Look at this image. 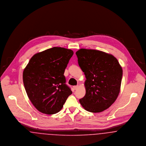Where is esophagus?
Wrapping results in <instances>:
<instances>
[{
  "label": "esophagus",
  "instance_id": "34e87169",
  "mask_svg": "<svg viewBox=\"0 0 146 146\" xmlns=\"http://www.w3.org/2000/svg\"><path fill=\"white\" fill-rule=\"evenodd\" d=\"M78 87V86L77 85V86H74L73 87V88H74V89L75 90H77V89Z\"/></svg>",
  "mask_w": 146,
  "mask_h": 146
}]
</instances>
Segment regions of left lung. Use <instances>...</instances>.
<instances>
[{
	"mask_svg": "<svg viewBox=\"0 0 146 146\" xmlns=\"http://www.w3.org/2000/svg\"><path fill=\"white\" fill-rule=\"evenodd\" d=\"M84 72L86 94L79 100L84 109L100 113L110 107L120 91L123 69L117 59L102 51L80 49L76 52Z\"/></svg>",
	"mask_w": 146,
	"mask_h": 146,
	"instance_id": "obj_1",
	"label": "left lung"
}]
</instances>
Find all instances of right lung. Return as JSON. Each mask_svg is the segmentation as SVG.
Segmentation results:
<instances>
[{"mask_svg":"<svg viewBox=\"0 0 146 146\" xmlns=\"http://www.w3.org/2000/svg\"><path fill=\"white\" fill-rule=\"evenodd\" d=\"M74 52L53 47L35 54L23 72L27 94L39 111L54 114L62 109L70 94L64 75Z\"/></svg>","mask_w":146,"mask_h":146,"instance_id":"right-lung-1","label":"right lung"}]
</instances>
